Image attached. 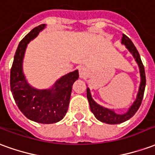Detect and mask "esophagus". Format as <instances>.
I'll use <instances>...</instances> for the list:
<instances>
[{"label": "esophagus", "mask_w": 155, "mask_h": 155, "mask_svg": "<svg viewBox=\"0 0 155 155\" xmlns=\"http://www.w3.org/2000/svg\"><path fill=\"white\" fill-rule=\"evenodd\" d=\"M79 72H80V76L81 77H84L86 74V69L84 66H81L79 68Z\"/></svg>", "instance_id": "esophagus-1"}]
</instances>
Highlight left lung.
<instances>
[{"label": "left lung", "instance_id": "obj_1", "mask_svg": "<svg viewBox=\"0 0 155 155\" xmlns=\"http://www.w3.org/2000/svg\"><path fill=\"white\" fill-rule=\"evenodd\" d=\"M121 43L124 45L128 49V51L132 54L133 57L134 58L136 63L139 65V68H140L141 81H140V88H139L136 100L134 102L133 104L130 106L126 113L121 114H117L113 110H110L108 108H104L100 105V104H98L92 99L91 91H90L89 88H87V99L88 101H89V104H90L91 112L94 114V115L98 120H100L103 123L110 124H116L123 123L124 121L130 120L131 117H133L134 115V114L139 110L140 104H141V102H142V100H143V93H144V89H145V84H146L144 67H143V64L142 63V61H141L140 55L138 51H137L136 47L134 46L133 42L130 41V39L125 35H124V34L123 36H122V40H121Z\"/></svg>", "mask_w": 155, "mask_h": 155}]
</instances>
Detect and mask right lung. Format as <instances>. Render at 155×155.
<instances>
[{"label": "right lung", "mask_w": 155, "mask_h": 155, "mask_svg": "<svg viewBox=\"0 0 155 155\" xmlns=\"http://www.w3.org/2000/svg\"><path fill=\"white\" fill-rule=\"evenodd\" d=\"M45 27V24L36 26L20 42L11 69L10 84L15 103L26 118L37 123L54 124L67 112L72 85L78 80L79 72L76 70L68 73L47 90H37L29 84L22 69L25 49Z\"/></svg>", "instance_id": "1"}]
</instances>
